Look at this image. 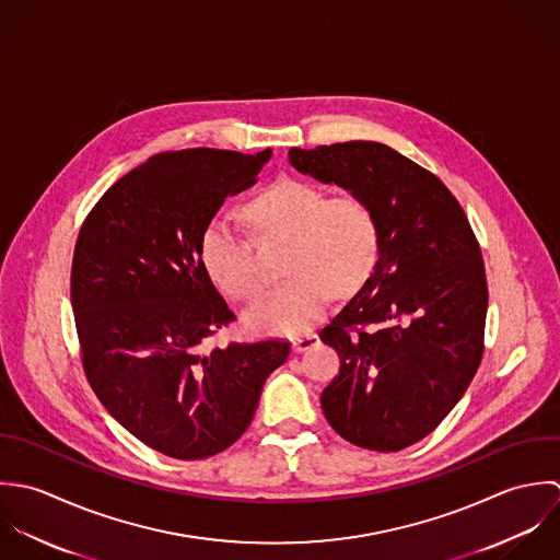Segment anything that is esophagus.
Listing matches in <instances>:
<instances>
[{"instance_id":"esophagus-1","label":"esophagus","mask_w":560,"mask_h":560,"mask_svg":"<svg viewBox=\"0 0 560 560\" xmlns=\"http://www.w3.org/2000/svg\"><path fill=\"white\" fill-rule=\"evenodd\" d=\"M318 341H320V339H318L316 334H305V336L294 337V339H292V350H294V352H305V350L314 348Z\"/></svg>"}]
</instances>
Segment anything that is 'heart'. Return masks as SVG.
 Listing matches in <instances>:
<instances>
[{"label":"heart","mask_w":560,"mask_h":560,"mask_svg":"<svg viewBox=\"0 0 560 560\" xmlns=\"http://www.w3.org/2000/svg\"><path fill=\"white\" fill-rule=\"evenodd\" d=\"M242 214L259 233H288L290 277L266 292L246 314L257 336H296L327 310L331 292L350 294L363 285L378 257V223L354 195L325 199L314 184L281 177L259 190ZM201 264L208 277L237 301L259 292L248 242L229 223L214 221L201 233Z\"/></svg>","instance_id":"b5f03b06"}]
</instances>
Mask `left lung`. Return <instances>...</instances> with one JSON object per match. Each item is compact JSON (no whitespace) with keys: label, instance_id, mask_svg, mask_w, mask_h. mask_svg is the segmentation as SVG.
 I'll return each mask as SVG.
<instances>
[{"label":"left lung","instance_id":"8db88e82","mask_svg":"<svg viewBox=\"0 0 560 560\" xmlns=\"http://www.w3.org/2000/svg\"><path fill=\"white\" fill-rule=\"evenodd\" d=\"M290 164L363 199L378 259L320 331L339 374L320 402L337 435L396 452L433 433L471 383L487 316L480 246L446 186L387 144L350 140L290 149Z\"/></svg>","mask_w":560,"mask_h":560}]
</instances>
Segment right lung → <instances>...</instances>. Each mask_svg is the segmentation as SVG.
Masks as SVG:
<instances>
[{
    "label": "right lung",
    "instance_id": "right-lung-1",
    "mask_svg": "<svg viewBox=\"0 0 560 560\" xmlns=\"http://www.w3.org/2000/svg\"><path fill=\"white\" fill-rule=\"evenodd\" d=\"M268 160L270 149L153 155L114 184L78 235L71 307L89 383L122 429L173 458L237 442L290 354L279 339L206 350L235 316L201 264V233Z\"/></svg>",
    "mask_w": 560,
    "mask_h": 560
}]
</instances>
